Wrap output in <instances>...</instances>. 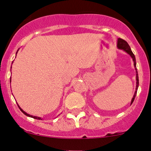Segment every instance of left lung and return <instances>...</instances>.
<instances>
[{"label":"left lung","mask_w":151,"mask_h":151,"mask_svg":"<svg viewBox=\"0 0 151 151\" xmlns=\"http://www.w3.org/2000/svg\"><path fill=\"white\" fill-rule=\"evenodd\" d=\"M117 47L118 49H123L124 51L128 53L129 56H131V58H132L133 61H134V66L135 68V70H136V91H135L134 94L133 95V98L132 99L131 101V104H132V102H134L135 97H136L137 93V89H138L139 87V76H138V72H137V63H136V58H135V56L134 55V53H132V51L130 47H129L128 43L126 41L124 40L121 39V38H118V41H117Z\"/></svg>","instance_id":"8db88e82"}]
</instances>
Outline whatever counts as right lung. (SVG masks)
I'll use <instances>...</instances> for the list:
<instances>
[{"mask_svg": "<svg viewBox=\"0 0 151 151\" xmlns=\"http://www.w3.org/2000/svg\"><path fill=\"white\" fill-rule=\"evenodd\" d=\"M19 49H18V50H17V53H16V55H17V52H18ZM12 63H13V62H12ZM10 83H11V77H10ZM17 105H18V106H19V109H20V110H21V111H22V113H24V114H25V115H26V116H28V117H31V118H34V119H37V120H42V118L41 117H38V116H32V115H30V114H27V113H26V112H25V111H24V110H23V109H22L20 107V106H19V104H17Z\"/></svg>", "mask_w": 151, "mask_h": 151, "instance_id": "1", "label": "right lung"}]
</instances>
